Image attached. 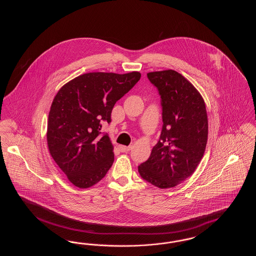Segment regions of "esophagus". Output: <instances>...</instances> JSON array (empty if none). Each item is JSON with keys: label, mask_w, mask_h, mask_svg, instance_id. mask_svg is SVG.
Listing matches in <instances>:
<instances>
[{"label": "esophagus", "mask_w": 256, "mask_h": 256, "mask_svg": "<svg viewBox=\"0 0 256 256\" xmlns=\"http://www.w3.org/2000/svg\"><path fill=\"white\" fill-rule=\"evenodd\" d=\"M130 146H119V150L122 152H130Z\"/></svg>", "instance_id": "34e87169"}]
</instances>
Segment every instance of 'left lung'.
<instances>
[{"mask_svg":"<svg viewBox=\"0 0 256 256\" xmlns=\"http://www.w3.org/2000/svg\"><path fill=\"white\" fill-rule=\"evenodd\" d=\"M146 76L161 98L163 126L158 142L138 172L158 188H172L192 176L204 156L208 135L206 104L193 84L174 70Z\"/></svg>","mask_w":256,"mask_h":256,"instance_id":"1","label":"left lung"}]
</instances>
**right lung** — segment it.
<instances>
[{
    "label": "right lung",
    "instance_id": "add662e5",
    "mask_svg": "<svg viewBox=\"0 0 256 256\" xmlns=\"http://www.w3.org/2000/svg\"><path fill=\"white\" fill-rule=\"evenodd\" d=\"M141 78L139 72L87 73L61 87L48 119L50 154L78 188L98 182L114 161L113 146L102 126L111 122L114 104Z\"/></svg>",
    "mask_w": 256,
    "mask_h": 256
}]
</instances>
